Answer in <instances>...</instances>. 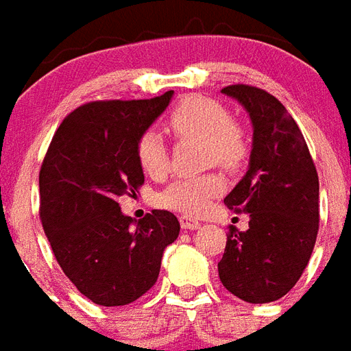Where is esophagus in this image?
<instances>
[{
    "instance_id": "obj_1",
    "label": "esophagus",
    "mask_w": 351,
    "mask_h": 351,
    "mask_svg": "<svg viewBox=\"0 0 351 351\" xmlns=\"http://www.w3.org/2000/svg\"><path fill=\"white\" fill-rule=\"evenodd\" d=\"M180 227L184 230H197V228L201 227V221L195 219V217H191V215H180Z\"/></svg>"
}]
</instances>
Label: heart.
I'll return each instance as SVG.
<instances>
[{"mask_svg": "<svg viewBox=\"0 0 351 351\" xmlns=\"http://www.w3.org/2000/svg\"><path fill=\"white\" fill-rule=\"evenodd\" d=\"M169 128L178 137L202 139L206 160L225 169H238L247 158V141L228 111L206 96H186L167 117ZM137 162L145 175L162 178L167 173V149L156 130L143 132L136 145ZM225 180L217 173L202 176H182L158 193V206L182 214H201L208 202L223 193Z\"/></svg>", "mask_w": 351, "mask_h": 351, "instance_id": "1", "label": "heart"}]
</instances>
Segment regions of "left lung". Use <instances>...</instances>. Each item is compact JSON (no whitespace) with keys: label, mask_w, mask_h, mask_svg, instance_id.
<instances>
[{"label":"left lung","mask_w":351,"mask_h":351,"mask_svg":"<svg viewBox=\"0 0 351 351\" xmlns=\"http://www.w3.org/2000/svg\"><path fill=\"white\" fill-rule=\"evenodd\" d=\"M221 93L249 113L253 149L247 173L225 197L228 208L249 214V228H228L217 271L236 298L269 303L307 268L320 221L318 173L300 126L274 95L241 83Z\"/></svg>","instance_id":"left-lung-1"}]
</instances>
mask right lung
Masks as SVG:
<instances>
[{
    "instance_id": "right-lung-1",
    "label": "right lung",
    "mask_w": 351,
    "mask_h": 351,
    "mask_svg": "<svg viewBox=\"0 0 351 351\" xmlns=\"http://www.w3.org/2000/svg\"><path fill=\"white\" fill-rule=\"evenodd\" d=\"M171 98L173 90L150 100L83 104L57 128L44 156V232L64 275L96 305H128L154 287L163 251L180 232L167 210L134 221L119 206V197L136 195L145 182L137 139Z\"/></svg>"
}]
</instances>
